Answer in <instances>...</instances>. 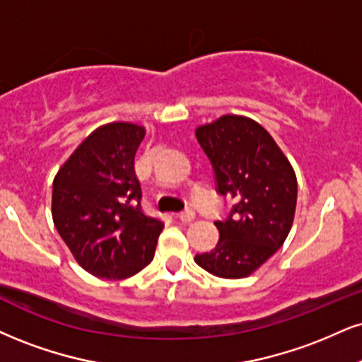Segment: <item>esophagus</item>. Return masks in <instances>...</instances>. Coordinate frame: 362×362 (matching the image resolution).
I'll use <instances>...</instances> for the list:
<instances>
[{"label":"esophagus","instance_id":"1","mask_svg":"<svg viewBox=\"0 0 362 362\" xmlns=\"http://www.w3.org/2000/svg\"><path fill=\"white\" fill-rule=\"evenodd\" d=\"M178 219L182 221V223H192L195 219V212L194 211H184L178 214Z\"/></svg>","mask_w":362,"mask_h":362}]
</instances>
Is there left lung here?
<instances>
[{
    "label": "left lung",
    "instance_id": "1",
    "mask_svg": "<svg viewBox=\"0 0 362 362\" xmlns=\"http://www.w3.org/2000/svg\"><path fill=\"white\" fill-rule=\"evenodd\" d=\"M197 141L214 167L217 190L236 206L217 221L214 250L195 263L219 278L238 280L255 273L281 247L297 209V175L281 148L255 119L224 115L195 128Z\"/></svg>",
    "mask_w": 362,
    "mask_h": 362
}]
</instances>
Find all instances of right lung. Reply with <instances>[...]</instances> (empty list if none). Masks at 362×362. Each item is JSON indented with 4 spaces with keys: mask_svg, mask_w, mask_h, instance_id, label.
<instances>
[{
    "mask_svg": "<svg viewBox=\"0 0 362 362\" xmlns=\"http://www.w3.org/2000/svg\"><path fill=\"white\" fill-rule=\"evenodd\" d=\"M145 126H99L65 160L54 178L52 219L72 256L90 275L123 280L153 259L163 230L143 212L134 155Z\"/></svg>",
    "mask_w": 362,
    "mask_h": 362,
    "instance_id": "obj_1",
    "label": "right lung"
}]
</instances>
